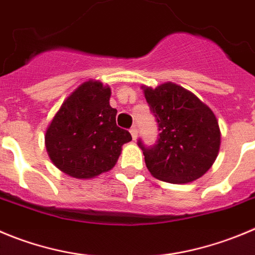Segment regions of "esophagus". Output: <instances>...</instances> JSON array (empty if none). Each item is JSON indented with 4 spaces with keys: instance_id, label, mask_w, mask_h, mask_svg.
Instances as JSON below:
<instances>
[{
    "instance_id": "34e87169",
    "label": "esophagus",
    "mask_w": 255,
    "mask_h": 255,
    "mask_svg": "<svg viewBox=\"0 0 255 255\" xmlns=\"http://www.w3.org/2000/svg\"><path fill=\"white\" fill-rule=\"evenodd\" d=\"M129 132H130V134H132L133 139L137 138V134H138V129H137V127H132L129 129Z\"/></svg>"
}]
</instances>
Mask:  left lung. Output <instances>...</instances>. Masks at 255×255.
Wrapping results in <instances>:
<instances>
[{"instance_id":"8db88e82","label":"left lung","mask_w":255,"mask_h":255,"mask_svg":"<svg viewBox=\"0 0 255 255\" xmlns=\"http://www.w3.org/2000/svg\"><path fill=\"white\" fill-rule=\"evenodd\" d=\"M142 88L160 130L153 147L138 141L147 168L161 181H195L218 157L221 134L215 114L196 95L171 82Z\"/></svg>"}]
</instances>
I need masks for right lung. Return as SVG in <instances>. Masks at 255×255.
I'll return each mask as SVG.
<instances>
[{"mask_svg":"<svg viewBox=\"0 0 255 255\" xmlns=\"http://www.w3.org/2000/svg\"><path fill=\"white\" fill-rule=\"evenodd\" d=\"M111 88L88 80L74 90L54 116L45 134L50 160L75 178L108 172L118 161L122 146L132 141L117 126V109L109 106Z\"/></svg>","mask_w":255,"mask_h":255,"instance_id":"right-lung-1","label":"right lung"}]
</instances>
